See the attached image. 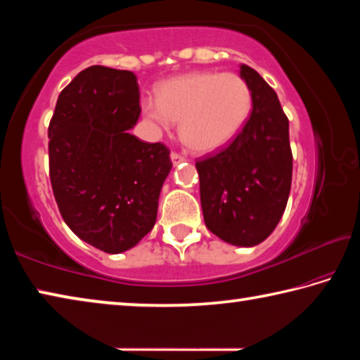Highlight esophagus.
<instances>
[{"label": "esophagus", "instance_id": "34e87169", "mask_svg": "<svg viewBox=\"0 0 360 360\" xmlns=\"http://www.w3.org/2000/svg\"><path fill=\"white\" fill-rule=\"evenodd\" d=\"M172 160H173L174 165H178V163H181V162H184V160H186V155L179 154V152H172Z\"/></svg>", "mask_w": 360, "mask_h": 360}]
</instances>
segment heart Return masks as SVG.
I'll list each match as a JSON object with an SVG mask.
<instances>
[{"instance_id": "heart-1", "label": "heart", "mask_w": 360, "mask_h": 360, "mask_svg": "<svg viewBox=\"0 0 360 360\" xmlns=\"http://www.w3.org/2000/svg\"><path fill=\"white\" fill-rule=\"evenodd\" d=\"M252 92L235 72L195 71L169 79L143 112L162 129L181 122V138L192 150L212 152L238 136L251 115Z\"/></svg>"}]
</instances>
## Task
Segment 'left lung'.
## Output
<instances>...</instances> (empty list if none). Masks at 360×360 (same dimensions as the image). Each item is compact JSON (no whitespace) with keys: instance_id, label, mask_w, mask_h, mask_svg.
Instances as JSON below:
<instances>
[{"instance_id":"left-lung-1","label":"left lung","mask_w":360,"mask_h":360,"mask_svg":"<svg viewBox=\"0 0 360 360\" xmlns=\"http://www.w3.org/2000/svg\"><path fill=\"white\" fill-rule=\"evenodd\" d=\"M240 75L252 92V112L233 141L195 162L205 224L235 246L270 236L288 205L292 182L289 119L278 95L251 66Z\"/></svg>"}]
</instances>
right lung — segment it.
Returning a JSON list of instances; mask_svg holds the SVG:
<instances>
[{"label":"right lung","instance_id":"obj_1","mask_svg":"<svg viewBox=\"0 0 360 360\" xmlns=\"http://www.w3.org/2000/svg\"><path fill=\"white\" fill-rule=\"evenodd\" d=\"M141 112L136 75L82 70L58 95L49 124V176L66 225L108 254L152 230L172 169L169 149L129 133Z\"/></svg>","mask_w":360,"mask_h":360}]
</instances>
